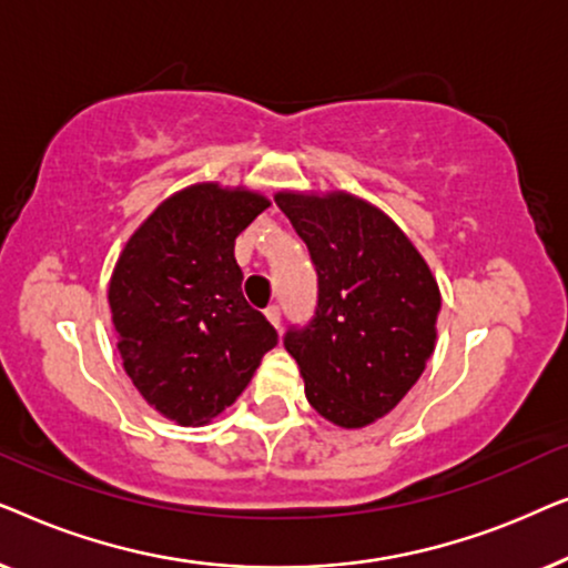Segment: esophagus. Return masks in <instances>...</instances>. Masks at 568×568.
Returning a JSON list of instances; mask_svg holds the SVG:
<instances>
[{"label": "esophagus", "instance_id": "obj_1", "mask_svg": "<svg viewBox=\"0 0 568 568\" xmlns=\"http://www.w3.org/2000/svg\"><path fill=\"white\" fill-rule=\"evenodd\" d=\"M266 317H268V323L274 325V328H282V307H278V305L266 307Z\"/></svg>", "mask_w": 568, "mask_h": 568}]
</instances>
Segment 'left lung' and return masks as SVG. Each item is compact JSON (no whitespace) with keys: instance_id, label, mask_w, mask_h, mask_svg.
Segmentation results:
<instances>
[{"instance_id":"8db88e82","label":"left lung","mask_w":568,"mask_h":568,"mask_svg":"<svg viewBox=\"0 0 568 568\" xmlns=\"http://www.w3.org/2000/svg\"><path fill=\"white\" fill-rule=\"evenodd\" d=\"M317 274L315 313L284 346L328 422L359 429L398 406L434 352L437 282L408 237L367 201L278 193Z\"/></svg>"}]
</instances>
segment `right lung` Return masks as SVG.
Masks as SVG:
<instances>
[{
    "instance_id": "right-lung-1",
    "label": "right lung",
    "mask_w": 568,
    "mask_h": 568,
    "mask_svg": "<svg viewBox=\"0 0 568 568\" xmlns=\"http://www.w3.org/2000/svg\"><path fill=\"white\" fill-rule=\"evenodd\" d=\"M268 201L191 185L146 220L111 278L123 369L178 424H204L237 400L278 333L243 297L235 237Z\"/></svg>"
}]
</instances>
